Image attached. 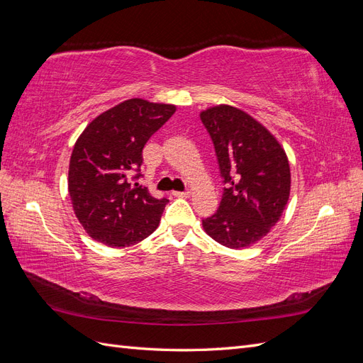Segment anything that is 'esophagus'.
<instances>
[{"label":"esophagus","mask_w":363,"mask_h":363,"mask_svg":"<svg viewBox=\"0 0 363 363\" xmlns=\"http://www.w3.org/2000/svg\"><path fill=\"white\" fill-rule=\"evenodd\" d=\"M172 195L177 196V199H188V196H191V192L189 191H184V192L175 191V192H172Z\"/></svg>","instance_id":"obj_1"}]
</instances>
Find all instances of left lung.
<instances>
[{"mask_svg":"<svg viewBox=\"0 0 363 363\" xmlns=\"http://www.w3.org/2000/svg\"><path fill=\"white\" fill-rule=\"evenodd\" d=\"M200 118L227 184L219 208L203 219V228L227 248H248L271 232L288 204L286 151L265 125L235 106L207 107Z\"/></svg>","mask_w":363,"mask_h":363,"instance_id":"left-lung-1","label":"left lung"}]
</instances>
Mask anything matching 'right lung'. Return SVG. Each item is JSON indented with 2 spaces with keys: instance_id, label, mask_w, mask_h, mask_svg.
<instances>
[{
  "instance_id": "add662e5",
  "label": "right lung",
  "mask_w": 363,
  "mask_h": 363,
  "mask_svg": "<svg viewBox=\"0 0 363 363\" xmlns=\"http://www.w3.org/2000/svg\"><path fill=\"white\" fill-rule=\"evenodd\" d=\"M177 111L174 104L130 98L94 118L69 159L68 192L86 233L112 248L131 247L159 227L168 200L131 183L152 133Z\"/></svg>"
}]
</instances>
